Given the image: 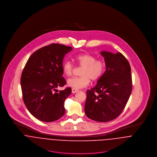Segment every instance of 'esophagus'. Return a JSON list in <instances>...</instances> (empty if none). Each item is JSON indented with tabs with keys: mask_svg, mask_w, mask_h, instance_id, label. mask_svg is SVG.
Instances as JSON below:
<instances>
[{
	"mask_svg": "<svg viewBox=\"0 0 157 157\" xmlns=\"http://www.w3.org/2000/svg\"><path fill=\"white\" fill-rule=\"evenodd\" d=\"M78 91V90H75V89H74V88H72V92L73 94L76 93V92H77Z\"/></svg>",
	"mask_w": 157,
	"mask_h": 157,
	"instance_id": "34e87169",
	"label": "esophagus"
}]
</instances>
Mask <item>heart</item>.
Segmentation results:
<instances>
[{
  "mask_svg": "<svg viewBox=\"0 0 157 157\" xmlns=\"http://www.w3.org/2000/svg\"><path fill=\"white\" fill-rule=\"evenodd\" d=\"M74 61L80 67H82L80 77H72L67 80L68 86L75 90H79L87 86L90 84V79L92 81L98 80L103 74L105 63L101 60L96 59V57L90 54H83L77 56ZM64 74L67 76L71 75L73 69V64L66 61L62 65Z\"/></svg>",
  "mask_w": 157,
  "mask_h": 157,
  "instance_id": "1",
  "label": "heart"
}]
</instances>
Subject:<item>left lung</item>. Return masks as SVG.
Returning <instances> with one entry per match:
<instances>
[{"instance_id": "left-lung-1", "label": "left lung", "mask_w": 157, "mask_h": 157, "mask_svg": "<svg viewBox=\"0 0 157 157\" xmlns=\"http://www.w3.org/2000/svg\"><path fill=\"white\" fill-rule=\"evenodd\" d=\"M100 54L106 69L95 86L86 91L85 112L92 120L107 122L120 115L129 98L132 89L131 69L120 52Z\"/></svg>"}]
</instances>
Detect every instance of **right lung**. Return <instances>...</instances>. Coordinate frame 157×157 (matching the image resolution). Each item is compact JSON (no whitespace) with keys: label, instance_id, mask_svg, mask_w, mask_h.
Returning <instances> with one entry per match:
<instances>
[{"label":"right lung","instance_id":"add662e5","mask_svg":"<svg viewBox=\"0 0 157 157\" xmlns=\"http://www.w3.org/2000/svg\"><path fill=\"white\" fill-rule=\"evenodd\" d=\"M71 46L53 44L35 51L28 60L21 78L24 103L34 117L44 122L59 120L65 114L64 103L71 88L62 77L63 60Z\"/></svg>","mask_w":157,"mask_h":157}]
</instances>
